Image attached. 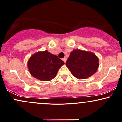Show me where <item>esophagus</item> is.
<instances>
[{
  "instance_id": "1",
  "label": "esophagus",
  "mask_w": 122,
  "mask_h": 122,
  "mask_svg": "<svg viewBox=\"0 0 122 122\" xmlns=\"http://www.w3.org/2000/svg\"><path fill=\"white\" fill-rule=\"evenodd\" d=\"M62 60H63V61H64V62H66V58H62Z\"/></svg>"
}]
</instances>
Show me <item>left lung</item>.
Returning a JSON list of instances; mask_svg holds the SVG:
<instances>
[{"instance_id": "left-lung-1", "label": "left lung", "mask_w": 122, "mask_h": 122, "mask_svg": "<svg viewBox=\"0 0 122 122\" xmlns=\"http://www.w3.org/2000/svg\"><path fill=\"white\" fill-rule=\"evenodd\" d=\"M66 65L75 77L85 79L97 71L99 65V59L94 53L75 49L70 54Z\"/></svg>"}]
</instances>
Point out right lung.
<instances>
[{
    "label": "right lung",
    "instance_id": "add662e5",
    "mask_svg": "<svg viewBox=\"0 0 122 122\" xmlns=\"http://www.w3.org/2000/svg\"><path fill=\"white\" fill-rule=\"evenodd\" d=\"M64 64L56 55L47 50L33 54L27 62L30 74L36 79L47 81L56 76L58 69Z\"/></svg>",
    "mask_w": 122,
    "mask_h": 122
}]
</instances>
